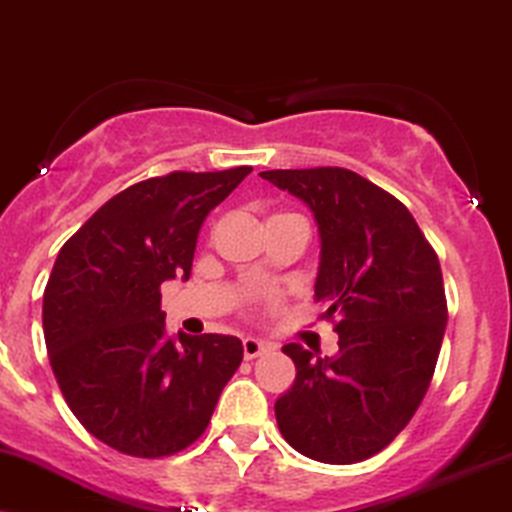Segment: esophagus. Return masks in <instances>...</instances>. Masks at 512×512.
Returning <instances> with one entry per match:
<instances>
[{
  "mask_svg": "<svg viewBox=\"0 0 512 512\" xmlns=\"http://www.w3.org/2000/svg\"><path fill=\"white\" fill-rule=\"evenodd\" d=\"M242 347H244V357L246 359H256L261 357L263 352L270 350V345L266 340H258V338H244L242 340Z\"/></svg>",
  "mask_w": 512,
  "mask_h": 512,
  "instance_id": "1",
  "label": "esophagus"
}]
</instances>
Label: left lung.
<instances>
[{
	"label": "left lung",
	"instance_id": "1",
	"mask_svg": "<svg viewBox=\"0 0 512 512\" xmlns=\"http://www.w3.org/2000/svg\"><path fill=\"white\" fill-rule=\"evenodd\" d=\"M314 213L321 234L316 299L340 352L282 347L297 366L275 402L280 434L306 458L352 465L410 424L434 376L448 323L436 251L395 196L345 167L268 170Z\"/></svg>",
	"mask_w": 512,
	"mask_h": 512
}]
</instances>
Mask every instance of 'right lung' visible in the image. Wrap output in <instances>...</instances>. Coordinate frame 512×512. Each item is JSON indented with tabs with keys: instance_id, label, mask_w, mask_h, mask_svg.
<instances>
[{
	"instance_id": "add662e5",
	"label": "right lung",
	"mask_w": 512,
	"mask_h": 512,
	"mask_svg": "<svg viewBox=\"0 0 512 512\" xmlns=\"http://www.w3.org/2000/svg\"><path fill=\"white\" fill-rule=\"evenodd\" d=\"M249 172H170L129 186L54 261L42 297L54 378L78 422L119 453L189 448L242 364L234 335H167L160 285L189 280L203 220Z\"/></svg>"
}]
</instances>
